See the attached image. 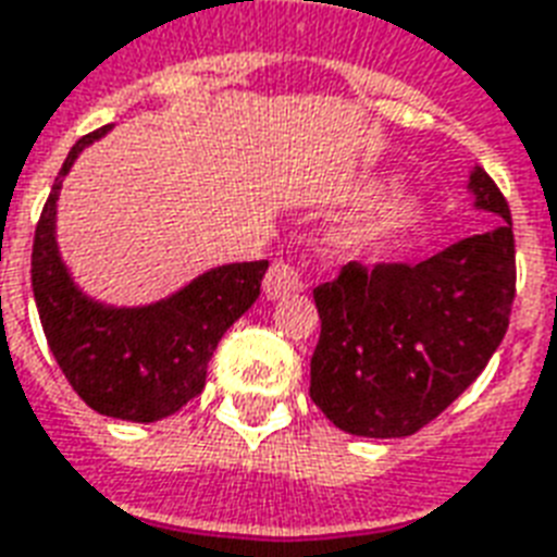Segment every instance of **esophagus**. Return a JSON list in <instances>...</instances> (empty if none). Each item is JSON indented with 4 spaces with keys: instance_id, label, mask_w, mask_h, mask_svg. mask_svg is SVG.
Masks as SVG:
<instances>
[{
    "instance_id": "esophagus-1",
    "label": "esophagus",
    "mask_w": 557,
    "mask_h": 557,
    "mask_svg": "<svg viewBox=\"0 0 557 557\" xmlns=\"http://www.w3.org/2000/svg\"><path fill=\"white\" fill-rule=\"evenodd\" d=\"M300 288H304V283H300L297 269L283 260L274 262V265L269 269V274H265V280H262V292H265L269 300H280V297L295 295V292H300Z\"/></svg>"
}]
</instances>
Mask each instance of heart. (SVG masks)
I'll return each mask as SVG.
<instances>
[{
    "mask_svg": "<svg viewBox=\"0 0 557 557\" xmlns=\"http://www.w3.org/2000/svg\"><path fill=\"white\" fill-rule=\"evenodd\" d=\"M362 201L388 198L371 215H364L342 233V248L350 257H380L385 250L397 248L400 242L411 239L426 224V203L418 195L400 193V177H382L376 184L359 189Z\"/></svg>",
    "mask_w": 557,
    "mask_h": 557,
    "instance_id": "heart-1",
    "label": "heart"
}]
</instances>
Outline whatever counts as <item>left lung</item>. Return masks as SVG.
I'll list each match as a JSON object with an SVG mask.
<instances>
[{
  "label": "left lung",
  "mask_w": 557,
  "mask_h": 557,
  "mask_svg": "<svg viewBox=\"0 0 557 557\" xmlns=\"http://www.w3.org/2000/svg\"><path fill=\"white\" fill-rule=\"evenodd\" d=\"M473 207L499 227L458 239L418 265L350 262L315 288L321 338L309 397L338 430L406 438L465 392L508 330L515 233L503 193L473 165Z\"/></svg>",
  "instance_id": "obj_1"
}]
</instances>
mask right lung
Returning a JSON list of instances; mask_svg holds the SVG:
<instances>
[{"label": "right lung", "instance_id": "add662e5", "mask_svg": "<svg viewBox=\"0 0 557 557\" xmlns=\"http://www.w3.org/2000/svg\"><path fill=\"white\" fill-rule=\"evenodd\" d=\"M110 127L81 137L54 177L34 233V304L81 400L108 418L154 423L201 394L212 350L260 297L269 260L215 265L143 307H113L87 295L58 245V198L81 151L108 137Z\"/></svg>", "mask_w": 557, "mask_h": 557}]
</instances>
